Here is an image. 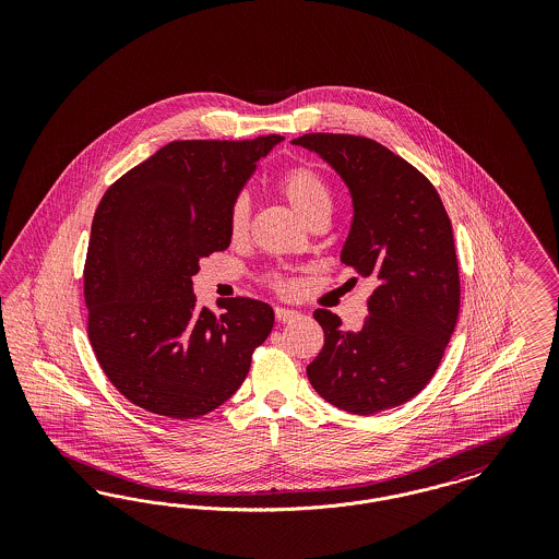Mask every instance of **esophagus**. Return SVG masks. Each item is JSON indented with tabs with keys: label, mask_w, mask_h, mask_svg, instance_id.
I'll return each instance as SVG.
<instances>
[{
	"label": "esophagus",
	"mask_w": 559,
	"mask_h": 559,
	"mask_svg": "<svg viewBox=\"0 0 559 559\" xmlns=\"http://www.w3.org/2000/svg\"><path fill=\"white\" fill-rule=\"evenodd\" d=\"M274 317H276L278 322H289V320L299 319V312L287 310V308H276V310H274Z\"/></svg>",
	"instance_id": "1"
}]
</instances>
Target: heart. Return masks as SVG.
<instances>
[{
	"mask_svg": "<svg viewBox=\"0 0 559 559\" xmlns=\"http://www.w3.org/2000/svg\"><path fill=\"white\" fill-rule=\"evenodd\" d=\"M276 187L304 222L314 224L319 219H329V213L333 207L331 187L317 167L306 163L292 165L278 176ZM249 217H251L249 197L237 194L228 210V230L233 239H242L247 235ZM266 285L278 293H292L295 289L292 278L278 272L266 274Z\"/></svg>",
	"mask_w": 559,
	"mask_h": 559,
	"instance_id": "1",
	"label": "heart"
}]
</instances>
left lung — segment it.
Wrapping results in <instances>:
<instances>
[{
    "instance_id": "8db88e82",
    "label": "left lung",
    "mask_w": 559,
    "mask_h": 559,
    "mask_svg": "<svg viewBox=\"0 0 559 559\" xmlns=\"http://www.w3.org/2000/svg\"><path fill=\"white\" fill-rule=\"evenodd\" d=\"M293 144L319 153L344 178L354 219L342 262L374 281L360 331L342 329L329 310L314 312L324 346L308 379L352 415L404 404L433 377L459 319L451 217L426 176L371 138L304 133Z\"/></svg>"
}]
</instances>
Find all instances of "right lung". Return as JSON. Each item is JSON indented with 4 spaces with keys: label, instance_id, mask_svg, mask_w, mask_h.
I'll list each match as a JSON object with an SVG mask.
<instances>
[{
    "label": "right lung",
    "instance_id": "obj_1",
    "mask_svg": "<svg viewBox=\"0 0 559 559\" xmlns=\"http://www.w3.org/2000/svg\"><path fill=\"white\" fill-rule=\"evenodd\" d=\"M283 135L176 140L108 187L83 266L87 337L110 383L135 406L194 419L245 381L274 312L251 297L199 308V260L230 245L228 210Z\"/></svg>",
    "mask_w": 559,
    "mask_h": 559
}]
</instances>
